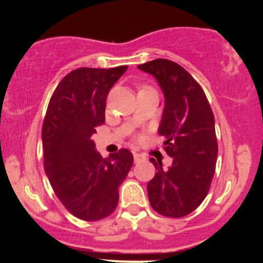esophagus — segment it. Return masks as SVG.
<instances>
[{
  "mask_svg": "<svg viewBox=\"0 0 263 263\" xmlns=\"http://www.w3.org/2000/svg\"><path fill=\"white\" fill-rule=\"evenodd\" d=\"M134 159H135L136 163H138V162L143 161L144 157L142 156V155H140V153H134Z\"/></svg>",
  "mask_w": 263,
  "mask_h": 263,
  "instance_id": "1",
  "label": "esophagus"
}]
</instances>
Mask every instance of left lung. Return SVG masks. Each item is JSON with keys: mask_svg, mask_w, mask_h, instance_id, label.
<instances>
[{"mask_svg": "<svg viewBox=\"0 0 263 263\" xmlns=\"http://www.w3.org/2000/svg\"><path fill=\"white\" fill-rule=\"evenodd\" d=\"M158 81L165 104L158 134L173 158L168 170L149 161L157 173L147 184L151 206L167 218H183L203 203L216 167L215 120L203 87L183 66L168 59L138 65Z\"/></svg>", "mask_w": 263, "mask_h": 263, "instance_id": "obj_1", "label": "left lung"}]
</instances>
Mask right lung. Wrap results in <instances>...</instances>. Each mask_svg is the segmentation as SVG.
Segmentation results:
<instances>
[{"mask_svg": "<svg viewBox=\"0 0 263 263\" xmlns=\"http://www.w3.org/2000/svg\"><path fill=\"white\" fill-rule=\"evenodd\" d=\"M126 70L127 65L70 71L54 90L44 117L45 174L60 203L85 221L114 213L119 186L134 164V156L126 148L102 158L91 138L105 122L108 91Z\"/></svg>", "mask_w": 263, "mask_h": 263, "instance_id": "right-lung-1", "label": "right lung"}]
</instances>
